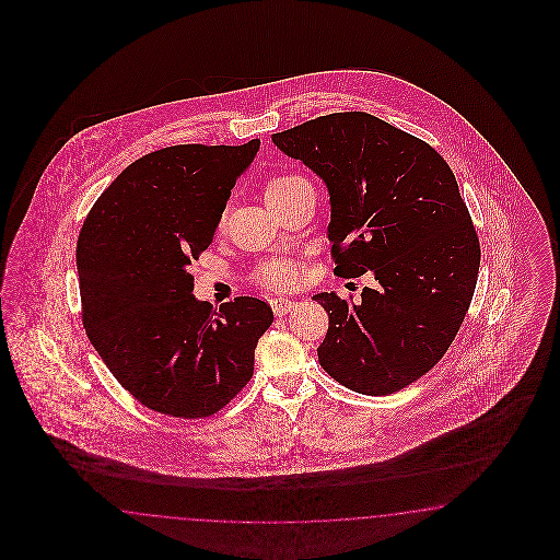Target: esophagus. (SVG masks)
Here are the masks:
<instances>
[{
    "mask_svg": "<svg viewBox=\"0 0 560 560\" xmlns=\"http://www.w3.org/2000/svg\"><path fill=\"white\" fill-rule=\"evenodd\" d=\"M295 302H291L288 298H272L271 307L275 316H285L289 310H293Z\"/></svg>",
    "mask_w": 560,
    "mask_h": 560,
    "instance_id": "esophagus-1",
    "label": "esophagus"
}]
</instances>
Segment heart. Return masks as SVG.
I'll return each mask as SVG.
<instances>
[{
	"mask_svg": "<svg viewBox=\"0 0 560 560\" xmlns=\"http://www.w3.org/2000/svg\"><path fill=\"white\" fill-rule=\"evenodd\" d=\"M307 185L304 176L293 174V172H281L272 174L265 180V199L267 203L275 205L283 201L288 195H291L295 188ZM304 277L302 265L293 258H271L258 265L255 272V279L267 289H289L295 288Z\"/></svg>",
	"mask_w": 560,
	"mask_h": 560,
	"instance_id": "obj_1",
	"label": "heart"
}]
</instances>
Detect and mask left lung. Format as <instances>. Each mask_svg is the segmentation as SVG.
Returning a JSON list of instances; mask_svg holds the SVG:
<instances>
[{"label":"left lung","instance_id":"1","mask_svg":"<svg viewBox=\"0 0 560 560\" xmlns=\"http://www.w3.org/2000/svg\"><path fill=\"white\" fill-rule=\"evenodd\" d=\"M272 143L326 183L335 275L375 279L359 302L314 295L328 312L320 365L359 394L407 388L445 355L475 295L480 244L454 172L423 139L359 110Z\"/></svg>","mask_w":560,"mask_h":560}]
</instances>
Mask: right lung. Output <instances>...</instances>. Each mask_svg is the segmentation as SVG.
Listing matches in <instances>:
<instances>
[{"instance_id": "1", "label": "right lung", "mask_w": 560, "mask_h": 560, "mask_svg": "<svg viewBox=\"0 0 560 560\" xmlns=\"http://www.w3.org/2000/svg\"><path fill=\"white\" fill-rule=\"evenodd\" d=\"M258 145L187 143L139 158L78 237L85 335L120 386L162 415L211 417L255 373L271 305L250 295L220 310L199 302L188 267L211 244Z\"/></svg>"}]
</instances>
